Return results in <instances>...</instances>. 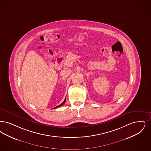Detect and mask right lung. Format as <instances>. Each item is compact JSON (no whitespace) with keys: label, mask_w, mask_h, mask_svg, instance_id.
<instances>
[{"label":"right lung","mask_w":151,"mask_h":151,"mask_svg":"<svg viewBox=\"0 0 151 151\" xmlns=\"http://www.w3.org/2000/svg\"><path fill=\"white\" fill-rule=\"evenodd\" d=\"M65 102H66V98H65V100H64V101H63V103H61V104H60V105H59V106H57V107H54V108H53V109H56V108H58V107H60V106H62V105H63V104H64V103H65Z\"/></svg>","instance_id":"right-lung-1"}]
</instances>
